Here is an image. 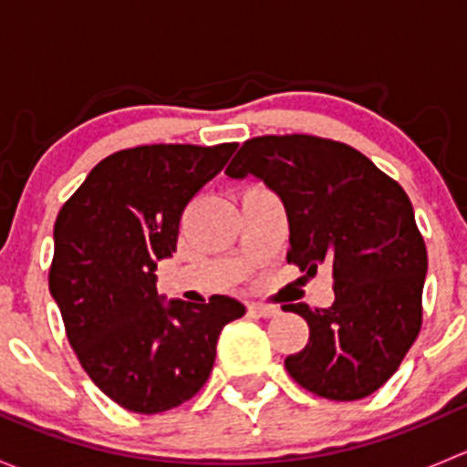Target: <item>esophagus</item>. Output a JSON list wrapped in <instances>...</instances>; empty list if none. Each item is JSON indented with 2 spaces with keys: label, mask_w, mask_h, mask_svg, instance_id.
<instances>
[{
  "label": "esophagus",
  "mask_w": 467,
  "mask_h": 467,
  "mask_svg": "<svg viewBox=\"0 0 467 467\" xmlns=\"http://www.w3.org/2000/svg\"><path fill=\"white\" fill-rule=\"evenodd\" d=\"M248 309L262 318H273L280 314V307H275V305H264V303H251L248 305Z\"/></svg>",
  "instance_id": "esophagus-1"
}]
</instances>
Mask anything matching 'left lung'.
<instances>
[{
  "instance_id": "8db88e82",
  "label": "left lung",
  "mask_w": 467,
  "mask_h": 467,
  "mask_svg": "<svg viewBox=\"0 0 467 467\" xmlns=\"http://www.w3.org/2000/svg\"><path fill=\"white\" fill-rule=\"evenodd\" d=\"M225 173L280 196L286 262L307 275L332 271V307H286L309 325L307 346L285 359L291 378L338 402L375 393L422 325L427 248L407 192L357 149L314 135L246 140Z\"/></svg>"
}]
</instances>
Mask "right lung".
<instances>
[{"label":"right lung","mask_w":467,"mask_h":467,"mask_svg":"<svg viewBox=\"0 0 467 467\" xmlns=\"http://www.w3.org/2000/svg\"><path fill=\"white\" fill-rule=\"evenodd\" d=\"M237 144H149L97 164L58 212L49 291L89 379L119 407L162 413L210 378L223 325L239 300H169L155 268L176 253L182 210Z\"/></svg>","instance_id":"obj_1"}]
</instances>
